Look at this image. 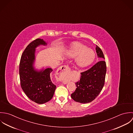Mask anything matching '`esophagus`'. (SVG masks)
<instances>
[{
    "mask_svg": "<svg viewBox=\"0 0 133 133\" xmlns=\"http://www.w3.org/2000/svg\"><path fill=\"white\" fill-rule=\"evenodd\" d=\"M59 70H60V72H62V74H65L66 72H69L70 71V68L68 66L64 65V66H62L60 68ZM59 79L60 80H64V83H66L67 82V79H66V78L64 79H62L61 78H59Z\"/></svg>",
    "mask_w": 133,
    "mask_h": 133,
    "instance_id": "1",
    "label": "esophagus"
}]
</instances>
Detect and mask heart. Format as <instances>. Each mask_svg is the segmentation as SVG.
<instances>
[{"instance_id": "obj_1", "label": "heart", "mask_w": 133, "mask_h": 133, "mask_svg": "<svg viewBox=\"0 0 133 133\" xmlns=\"http://www.w3.org/2000/svg\"><path fill=\"white\" fill-rule=\"evenodd\" d=\"M66 55L70 57L76 56V63L81 68L90 65L96 58V54L92 50L80 43H75L71 45L66 52Z\"/></svg>"}]
</instances>
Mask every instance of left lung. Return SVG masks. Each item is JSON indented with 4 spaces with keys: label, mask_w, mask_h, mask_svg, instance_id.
I'll list each match as a JSON object with an SVG mask.
<instances>
[{
    "label": "left lung",
    "mask_w": 133,
    "mask_h": 133,
    "mask_svg": "<svg viewBox=\"0 0 133 133\" xmlns=\"http://www.w3.org/2000/svg\"><path fill=\"white\" fill-rule=\"evenodd\" d=\"M98 57L105 59L102 51L96 45ZM106 72V62H98L89 69L81 72L80 81L76 83L77 88L71 95L72 99L81 103L92 101L101 91L105 83Z\"/></svg>",
    "instance_id": "1"
}]
</instances>
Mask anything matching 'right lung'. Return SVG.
Segmentation results:
<instances>
[{
    "mask_svg": "<svg viewBox=\"0 0 133 133\" xmlns=\"http://www.w3.org/2000/svg\"><path fill=\"white\" fill-rule=\"evenodd\" d=\"M43 39L37 38L30 43L22 55L19 64V77L22 89L27 97L38 104H44L53 97L56 86L52 82L51 68L38 71L33 67L35 48L47 45Z\"/></svg>",
    "mask_w": 133,
    "mask_h": 133,
    "instance_id": "add662e5",
    "label": "right lung"
}]
</instances>
